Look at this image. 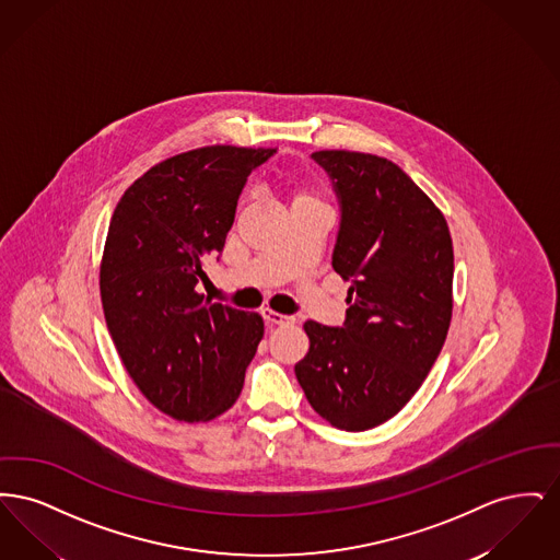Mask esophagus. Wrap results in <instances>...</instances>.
I'll list each match as a JSON object with an SVG mask.
<instances>
[{
	"label": "esophagus",
	"instance_id": "obj_1",
	"mask_svg": "<svg viewBox=\"0 0 560 560\" xmlns=\"http://www.w3.org/2000/svg\"><path fill=\"white\" fill-rule=\"evenodd\" d=\"M262 317H265L267 325H270V327H275V325H292L293 323V317L281 315V313H275V311H270V308H265V311H262Z\"/></svg>",
	"mask_w": 560,
	"mask_h": 560
}]
</instances>
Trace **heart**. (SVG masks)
Returning <instances> with one entry per match:
<instances>
[{
  "mask_svg": "<svg viewBox=\"0 0 560 560\" xmlns=\"http://www.w3.org/2000/svg\"><path fill=\"white\" fill-rule=\"evenodd\" d=\"M306 201H319V197L308 187H298L293 195V203H306Z\"/></svg>",
  "mask_w": 560,
  "mask_h": 560,
  "instance_id": "b5f03b06",
  "label": "heart"
}]
</instances>
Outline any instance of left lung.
<instances>
[{
    "label": "left lung",
    "mask_w": 560,
    "mask_h": 560,
    "mask_svg": "<svg viewBox=\"0 0 560 560\" xmlns=\"http://www.w3.org/2000/svg\"><path fill=\"white\" fill-rule=\"evenodd\" d=\"M342 203L334 270L350 283L345 327L306 320L295 377L331 427H380L418 393L453 313V243L443 212L397 163L317 151Z\"/></svg>",
    "instance_id": "8db88e82"
}]
</instances>
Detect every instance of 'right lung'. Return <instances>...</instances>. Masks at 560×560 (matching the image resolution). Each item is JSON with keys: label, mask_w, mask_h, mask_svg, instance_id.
I'll list each match as a JSON object with an SVG mask.
<instances>
[{"label": "right lung", "mask_w": 560, "mask_h": 560, "mask_svg": "<svg viewBox=\"0 0 560 560\" xmlns=\"http://www.w3.org/2000/svg\"><path fill=\"white\" fill-rule=\"evenodd\" d=\"M275 149L213 144L167 158L128 188L108 224L101 300L138 390L178 422H210L240 399L265 336L258 313L195 285L222 252L241 188Z\"/></svg>", "instance_id": "right-lung-1"}]
</instances>
